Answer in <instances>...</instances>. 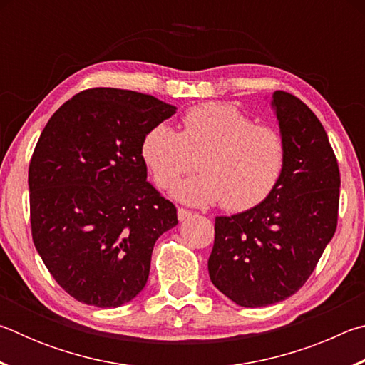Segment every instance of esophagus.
<instances>
[{
    "mask_svg": "<svg viewBox=\"0 0 365 365\" xmlns=\"http://www.w3.org/2000/svg\"><path fill=\"white\" fill-rule=\"evenodd\" d=\"M190 215H191V211H188V209H183V207H178L177 209V217H178V220H180V222L190 219Z\"/></svg>",
    "mask_w": 365,
    "mask_h": 365,
    "instance_id": "esophagus-1",
    "label": "esophagus"
}]
</instances>
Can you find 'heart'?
I'll use <instances>...</instances> for the list:
<instances>
[{
    "label": "heart",
    "mask_w": 365,
    "mask_h": 365,
    "mask_svg": "<svg viewBox=\"0 0 365 365\" xmlns=\"http://www.w3.org/2000/svg\"><path fill=\"white\" fill-rule=\"evenodd\" d=\"M196 156L200 174L178 183L172 195L191 206L224 200L228 211H245L275 188L285 165V143L275 128L257 125L250 114L228 103L191 108L180 132L158 123L141 141V158L163 190L187 174Z\"/></svg>",
    "instance_id": "obj_1"
}]
</instances>
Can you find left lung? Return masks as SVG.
I'll return each instance as SVG.
<instances>
[{"mask_svg": "<svg viewBox=\"0 0 365 365\" xmlns=\"http://www.w3.org/2000/svg\"><path fill=\"white\" fill-rule=\"evenodd\" d=\"M285 143L275 188L248 211L215 217L207 261L214 287L243 307L287 299L304 285L336 230L339 170L325 128L299 98L275 91Z\"/></svg>", "mask_w": 365, "mask_h": 365, "instance_id": "left-lung-1", "label": "left lung"}]
</instances>
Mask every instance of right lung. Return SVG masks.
Here are the masks:
<instances>
[{
    "label": "right lung",
    "mask_w": 365,
    "mask_h": 365,
    "mask_svg": "<svg viewBox=\"0 0 365 365\" xmlns=\"http://www.w3.org/2000/svg\"><path fill=\"white\" fill-rule=\"evenodd\" d=\"M177 108L91 88L48 120L29 165L30 224L49 274L72 298L119 307L145 288L156 240L177 209L146 180L141 141Z\"/></svg>",
    "instance_id": "1"
}]
</instances>
